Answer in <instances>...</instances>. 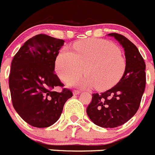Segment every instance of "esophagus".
<instances>
[{"instance_id":"34e87169","label":"esophagus","mask_w":155,"mask_h":155,"mask_svg":"<svg viewBox=\"0 0 155 155\" xmlns=\"http://www.w3.org/2000/svg\"><path fill=\"white\" fill-rule=\"evenodd\" d=\"M81 92L80 90H78V89H75L74 91H73V93H74V95H78V94H79Z\"/></svg>"}]
</instances>
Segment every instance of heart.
<instances>
[{"label":"heart","instance_id":"heart-1","mask_svg":"<svg viewBox=\"0 0 155 155\" xmlns=\"http://www.w3.org/2000/svg\"><path fill=\"white\" fill-rule=\"evenodd\" d=\"M73 51L63 48L55 63L56 72L64 82L74 80L84 73L82 84L105 90L117 84L124 76L126 61L121 50L103 39H88L75 43ZM85 69H84V67ZM72 81L69 84H73Z\"/></svg>","mask_w":155,"mask_h":155}]
</instances>
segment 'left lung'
Wrapping results in <instances>:
<instances>
[{"instance_id": "1", "label": "left lung", "mask_w": 155, "mask_h": 155, "mask_svg": "<svg viewBox=\"0 0 155 155\" xmlns=\"http://www.w3.org/2000/svg\"><path fill=\"white\" fill-rule=\"evenodd\" d=\"M125 50L126 69L119 82L102 93L92 94L86 112L102 128H115L132 118L140 106L146 84L145 63L134 43L121 34L112 33Z\"/></svg>"}]
</instances>
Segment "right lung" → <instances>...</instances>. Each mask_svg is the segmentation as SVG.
<instances>
[{
  "label": "right lung",
  "instance_id": "add662e5",
  "mask_svg": "<svg viewBox=\"0 0 155 155\" xmlns=\"http://www.w3.org/2000/svg\"><path fill=\"white\" fill-rule=\"evenodd\" d=\"M64 40L38 34L27 40L14 56L9 75L13 106L36 128H47L59 119L64 104L73 96L54 73L55 61ZM56 86L61 92L53 90Z\"/></svg>",
  "mask_w": 155,
  "mask_h": 155
}]
</instances>
